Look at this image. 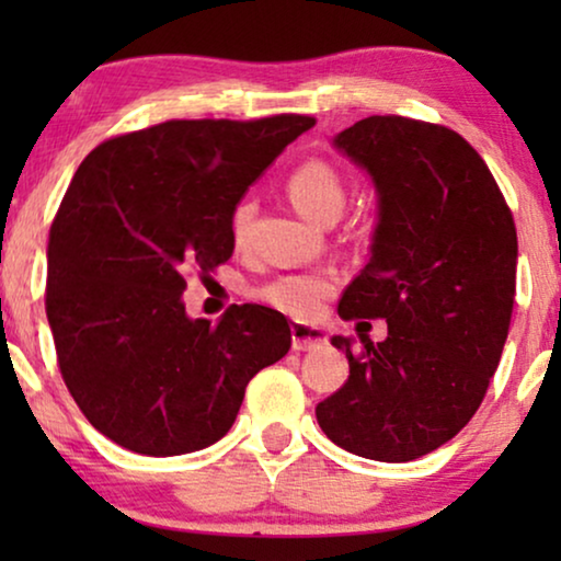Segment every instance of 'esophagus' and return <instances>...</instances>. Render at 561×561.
<instances>
[{"instance_id":"obj_1","label":"esophagus","mask_w":561,"mask_h":561,"mask_svg":"<svg viewBox=\"0 0 561 561\" xmlns=\"http://www.w3.org/2000/svg\"><path fill=\"white\" fill-rule=\"evenodd\" d=\"M290 344H294L296 352H311V350L324 347L327 334L321 332L319 327L294 324V327H290Z\"/></svg>"}]
</instances>
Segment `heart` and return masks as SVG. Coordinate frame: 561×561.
Here are the masks:
<instances>
[{
    "mask_svg": "<svg viewBox=\"0 0 561 561\" xmlns=\"http://www.w3.org/2000/svg\"><path fill=\"white\" fill-rule=\"evenodd\" d=\"M286 194L290 204L304 219L313 221V225H327V221H336L347 202V186H344L340 171L334 165L324 163V160H306L298 165L286 181ZM252 214H255V204L240 202L232 211V234L240 242L244 232H248ZM334 280L327 273H301V275H286V278L271 283L260 290L263 301H267L273 309H278L288 317L296 319H313L321 311V304L332 296Z\"/></svg>",
    "mask_w": 561,
    "mask_h": 561,
    "instance_id": "b5f03b06",
    "label": "heart"
}]
</instances>
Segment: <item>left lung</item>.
<instances>
[{
    "mask_svg": "<svg viewBox=\"0 0 561 561\" xmlns=\"http://www.w3.org/2000/svg\"><path fill=\"white\" fill-rule=\"evenodd\" d=\"M332 145L378 196L370 257L340 317L386 319L388 336H359V352L352 336H332L350 378L317 421L352 455L411 462L447 444L485 398L516 296V227L485 160L447 127L367 117Z\"/></svg>",
    "mask_w": 561,
    "mask_h": 561,
    "instance_id": "1",
    "label": "left lung"
}]
</instances>
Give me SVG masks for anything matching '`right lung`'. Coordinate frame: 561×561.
Returning <instances> with one entry per match:
<instances>
[{
    "instance_id": "obj_1",
    "label": "right lung",
    "mask_w": 561,
    "mask_h": 561,
    "mask_svg": "<svg viewBox=\"0 0 561 561\" xmlns=\"http://www.w3.org/2000/svg\"><path fill=\"white\" fill-rule=\"evenodd\" d=\"M311 117L171 119L91 150L48 242L45 313L66 388L119 447L175 457L232 428L244 388L290 350L283 313L191 319L186 273L234 250L232 211Z\"/></svg>"
}]
</instances>
